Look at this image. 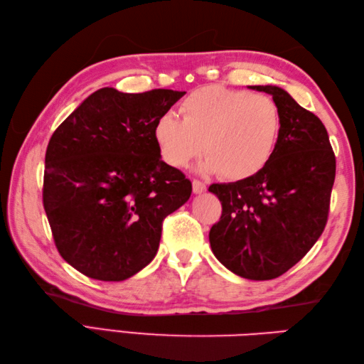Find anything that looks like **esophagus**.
<instances>
[{"mask_svg": "<svg viewBox=\"0 0 364 364\" xmlns=\"http://www.w3.org/2000/svg\"><path fill=\"white\" fill-rule=\"evenodd\" d=\"M192 191H194V194H202V192L206 191V183L202 180H194L192 181Z\"/></svg>", "mask_w": 364, "mask_h": 364, "instance_id": "esophagus-1", "label": "esophagus"}]
</instances>
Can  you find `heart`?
I'll return each mask as SVG.
<instances>
[{
  "mask_svg": "<svg viewBox=\"0 0 364 364\" xmlns=\"http://www.w3.org/2000/svg\"><path fill=\"white\" fill-rule=\"evenodd\" d=\"M183 120L162 114L153 136L162 159L186 167L205 149V168L225 180L257 175L274 156L282 133V112L272 98L223 86L192 92L180 106Z\"/></svg>",
  "mask_w": 364,
  "mask_h": 364,
  "instance_id": "heart-1",
  "label": "heart"
}]
</instances>
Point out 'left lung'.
<instances>
[{
    "label": "left lung",
    "mask_w": 364,
    "mask_h": 364,
    "mask_svg": "<svg viewBox=\"0 0 364 364\" xmlns=\"http://www.w3.org/2000/svg\"><path fill=\"white\" fill-rule=\"evenodd\" d=\"M250 89L272 95L280 107V139L257 175L208 189L222 203L210 242L231 272L272 280L297 264L326 228L336 158L318 115L277 86Z\"/></svg>",
    "instance_id": "left-lung-1"
}]
</instances>
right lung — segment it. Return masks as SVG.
Instances as JSON below:
<instances>
[{
    "label": "right lung",
    "instance_id": "1",
    "mask_svg": "<svg viewBox=\"0 0 364 364\" xmlns=\"http://www.w3.org/2000/svg\"><path fill=\"white\" fill-rule=\"evenodd\" d=\"M186 92H94L54 131L45 154L43 208L68 264L94 280L133 277L158 252L162 222L192 183L166 164L154 123Z\"/></svg>",
    "mask_w": 364,
    "mask_h": 364
}]
</instances>
